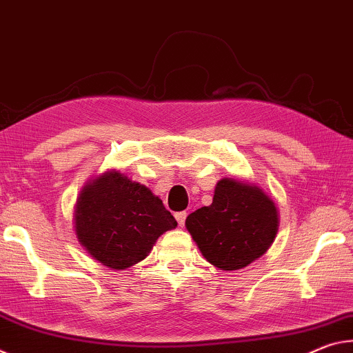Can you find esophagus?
<instances>
[{"instance_id": "34e87169", "label": "esophagus", "mask_w": 353, "mask_h": 353, "mask_svg": "<svg viewBox=\"0 0 353 353\" xmlns=\"http://www.w3.org/2000/svg\"><path fill=\"white\" fill-rule=\"evenodd\" d=\"M175 217H176V222H178V225H180V227H184V222H186L188 212H186V211H180V212H176Z\"/></svg>"}]
</instances>
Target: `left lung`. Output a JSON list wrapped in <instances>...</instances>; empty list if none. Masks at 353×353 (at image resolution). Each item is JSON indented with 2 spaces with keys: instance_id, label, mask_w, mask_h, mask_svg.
I'll return each mask as SVG.
<instances>
[{
  "instance_id": "8db88e82",
  "label": "left lung",
  "mask_w": 353,
  "mask_h": 353,
  "mask_svg": "<svg viewBox=\"0 0 353 353\" xmlns=\"http://www.w3.org/2000/svg\"><path fill=\"white\" fill-rule=\"evenodd\" d=\"M186 228L212 265L236 270L255 261L272 244L279 212L259 188L223 178L212 203L189 214Z\"/></svg>"
}]
</instances>
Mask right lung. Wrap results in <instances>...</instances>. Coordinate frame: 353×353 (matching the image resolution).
<instances>
[{"label": "right lung", "instance_id": "add662e5", "mask_svg": "<svg viewBox=\"0 0 353 353\" xmlns=\"http://www.w3.org/2000/svg\"><path fill=\"white\" fill-rule=\"evenodd\" d=\"M175 217L152 190L109 172L83 189L74 212L77 236L92 256L111 269L142 261Z\"/></svg>", "mask_w": 353, "mask_h": 353}]
</instances>
